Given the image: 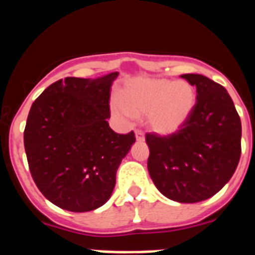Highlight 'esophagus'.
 <instances>
[{
    "instance_id": "1",
    "label": "esophagus",
    "mask_w": 255,
    "mask_h": 255,
    "mask_svg": "<svg viewBox=\"0 0 255 255\" xmlns=\"http://www.w3.org/2000/svg\"><path fill=\"white\" fill-rule=\"evenodd\" d=\"M135 138L138 141H143L144 140V132L141 130H135Z\"/></svg>"
}]
</instances>
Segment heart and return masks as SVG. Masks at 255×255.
I'll use <instances>...</instances> for the list:
<instances>
[{
  "label": "heart",
  "mask_w": 255,
  "mask_h": 255,
  "mask_svg": "<svg viewBox=\"0 0 255 255\" xmlns=\"http://www.w3.org/2000/svg\"><path fill=\"white\" fill-rule=\"evenodd\" d=\"M195 103L197 89L186 80L140 79L126 85L112 111L119 117L147 115L153 131L170 135L185 125Z\"/></svg>",
  "instance_id": "1"
}]
</instances>
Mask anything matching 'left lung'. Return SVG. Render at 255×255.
Listing matches in <instances>:
<instances>
[{
    "instance_id": "8db88e82",
    "label": "left lung",
    "mask_w": 255,
    "mask_h": 255,
    "mask_svg": "<svg viewBox=\"0 0 255 255\" xmlns=\"http://www.w3.org/2000/svg\"><path fill=\"white\" fill-rule=\"evenodd\" d=\"M197 88L190 119L170 135L147 132L148 171L155 188L179 203L213 197L227 184L242 154V121L227 91L199 74H184Z\"/></svg>"
}]
</instances>
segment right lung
<instances>
[{"label": "right lung", "instance_id": "right-lung-1", "mask_svg": "<svg viewBox=\"0 0 255 255\" xmlns=\"http://www.w3.org/2000/svg\"><path fill=\"white\" fill-rule=\"evenodd\" d=\"M117 73L66 78L31 105L24 130L29 170L40 193L70 212L93 211L110 199L116 171L135 141L108 125Z\"/></svg>", "mask_w": 255, "mask_h": 255}]
</instances>
